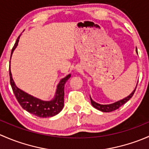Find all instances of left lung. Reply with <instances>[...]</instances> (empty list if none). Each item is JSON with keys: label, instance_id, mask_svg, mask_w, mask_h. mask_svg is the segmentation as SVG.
Masks as SVG:
<instances>
[{"label": "left lung", "instance_id": "obj_1", "mask_svg": "<svg viewBox=\"0 0 149 149\" xmlns=\"http://www.w3.org/2000/svg\"><path fill=\"white\" fill-rule=\"evenodd\" d=\"M136 52L138 53L137 49H136ZM136 87H137V85H136ZM136 88H135V90L133 91V93H132L130 95H128V97L124 98V99L121 100H119V101H118V102H114V103H113V104H110V105H100V104H98V103H97V102H94V101L92 100V98L90 97L91 104H92V105L94 107V108H95L96 109H97V110H100V111H102V112L109 113V112L114 111V110L118 109L120 106H122L123 105H124L125 102H128V101L129 100L131 99L132 97H133V94H134L135 91H136Z\"/></svg>", "mask_w": 149, "mask_h": 149}]
</instances>
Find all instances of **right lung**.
Returning a JSON list of instances; mask_svg holds the SVG:
<instances>
[{
	"label": "right lung",
	"mask_w": 149,
	"mask_h": 149,
	"mask_svg": "<svg viewBox=\"0 0 149 149\" xmlns=\"http://www.w3.org/2000/svg\"><path fill=\"white\" fill-rule=\"evenodd\" d=\"M20 36L18 37L17 40L12 49L11 55L16 47H17ZM9 76H10V83L12 90L18 103L29 113L39 118H49L56 116L62 110L64 107V85L69 78L71 77V74H68L60 81L57 86L56 95L51 101H42L18 89L15 85L13 78H12L10 67H9Z\"/></svg>",
	"instance_id": "1"
}]
</instances>
